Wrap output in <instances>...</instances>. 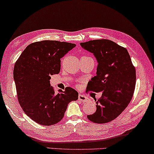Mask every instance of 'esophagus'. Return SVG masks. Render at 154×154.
<instances>
[{
	"mask_svg": "<svg viewBox=\"0 0 154 154\" xmlns=\"http://www.w3.org/2000/svg\"><path fill=\"white\" fill-rule=\"evenodd\" d=\"M79 100L82 102H87L89 100V98L85 95H83L82 94H79Z\"/></svg>",
	"mask_w": 154,
	"mask_h": 154,
	"instance_id": "1",
	"label": "esophagus"
}]
</instances>
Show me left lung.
Wrapping results in <instances>:
<instances>
[{"label": "left lung", "mask_w": 154, "mask_h": 154, "mask_svg": "<svg viewBox=\"0 0 154 154\" xmlns=\"http://www.w3.org/2000/svg\"><path fill=\"white\" fill-rule=\"evenodd\" d=\"M97 61L96 75L88 89L102 92L96 100V111L87 116L92 122L105 123L117 118L129 104L135 89L136 71L126 48L108 39L80 43Z\"/></svg>", "instance_id": "obj_1"}]
</instances>
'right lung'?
Instances as JSON below:
<instances>
[{"instance_id": "right-lung-1", "label": "right lung", "mask_w": 154, "mask_h": 154, "mask_svg": "<svg viewBox=\"0 0 154 154\" xmlns=\"http://www.w3.org/2000/svg\"><path fill=\"white\" fill-rule=\"evenodd\" d=\"M76 46L72 43L44 40L29 45L14 65V79L18 102L24 112L40 125H51L64 117L68 104L79 93L71 87L54 93L50 75L58 74L60 59Z\"/></svg>"}]
</instances>
